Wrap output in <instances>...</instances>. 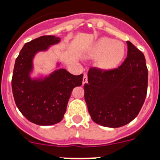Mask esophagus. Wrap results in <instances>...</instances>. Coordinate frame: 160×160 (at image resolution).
I'll list each match as a JSON object with an SVG mask.
<instances>
[{"label":"esophagus","mask_w":160,"mask_h":160,"mask_svg":"<svg viewBox=\"0 0 160 160\" xmlns=\"http://www.w3.org/2000/svg\"><path fill=\"white\" fill-rule=\"evenodd\" d=\"M87 82V73H84V76H83V79H82V84L84 85L85 83Z\"/></svg>","instance_id":"1"}]
</instances>
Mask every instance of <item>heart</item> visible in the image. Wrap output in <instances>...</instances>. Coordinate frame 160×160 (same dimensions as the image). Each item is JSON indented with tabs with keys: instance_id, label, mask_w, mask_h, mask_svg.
Listing matches in <instances>:
<instances>
[{
	"instance_id": "b5f03b06",
	"label": "heart",
	"mask_w": 160,
	"mask_h": 160,
	"mask_svg": "<svg viewBox=\"0 0 160 160\" xmlns=\"http://www.w3.org/2000/svg\"><path fill=\"white\" fill-rule=\"evenodd\" d=\"M124 54L125 47L122 42L102 38L90 48L87 56L90 58H98V65L103 70H111L121 62Z\"/></svg>"
}]
</instances>
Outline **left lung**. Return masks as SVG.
I'll use <instances>...</instances> for the list:
<instances>
[{
    "instance_id": "obj_1",
    "label": "left lung",
    "mask_w": 160,
    "mask_h": 160,
    "mask_svg": "<svg viewBox=\"0 0 160 160\" xmlns=\"http://www.w3.org/2000/svg\"><path fill=\"white\" fill-rule=\"evenodd\" d=\"M128 57L112 70L91 67L85 83V100L92 120L116 128L131 122L143 105L148 92V70L143 53L131 42Z\"/></svg>"
}]
</instances>
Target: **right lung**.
<instances>
[{"mask_svg":"<svg viewBox=\"0 0 160 160\" xmlns=\"http://www.w3.org/2000/svg\"><path fill=\"white\" fill-rule=\"evenodd\" d=\"M55 36H42L27 42L14 65L12 90L17 107L31 122L53 125L62 120L72 90L82 83L83 74L73 75L59 69L44 78L32 79V58L38 52L60 42Z\"/></svg>","mask_w":160,"mask_h":160,"instance_id":"right-lung-1","label":"right lung"}]
</instances>
